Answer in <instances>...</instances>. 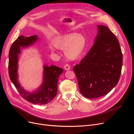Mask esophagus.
I'll use <instances>...</instances> for the list:
<instances>
[{
    "mask_svg": "<svg viewBox=\"0 0 134 134\" xmlns=\"http://www.w3.org/2000/svg\"><path fill=\"white\" fill-rule=\"evenodd\" d=\"M70 68H71V67L68 65V64H66L64 66V69L66 71H68V70H69Z\"/></svg>",
    "mask_w": 134,
    "mask_h": 134,
    "instance_id": "1",
    "label": "esophagus"
}]
</instances>
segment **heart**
Returning a JSON list of instances; mask_svg holds the SVG:
<instances>
[{"label":"heart","instance_id":"obj_1","mask_svg":"<svg viewBox=\"0 0 134 134\" xmlns=\"http://www.w3.org/2000/svg\"><path fill=\"white\" fill-rule=\"evenodd\" d=\"M86 44L82 35L69 34L59 36L54 41V46L61 50H65V55L70 60H75L82 54ZM54 52V49L51 48Z\"/></svg>","mask_w":134,"mask_h":134}]
</instances>
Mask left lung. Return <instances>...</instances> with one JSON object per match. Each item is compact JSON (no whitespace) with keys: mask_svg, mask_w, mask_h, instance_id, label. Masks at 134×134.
<instances>
[{"mask_svg":"<svg viewBox=\"0 0 134 134\" xmlns=\"http://www.w3.org/2000/svg\"><path fill=\"white\" fill-rule=\"evenodd\" d=\"M94 44L74 68L81 93L87 98L108 94L118 82L123 56L119 41L108 27L97 26Z\"/></svg>","mask_w":134,"mask_h":134,"instance_id":"1","label":"left lung"}]
</instances>
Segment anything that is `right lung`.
Segmentation results:
<instances>
[{
    "instance_id": "obj_1",
    "label": "right lung",
    "mask_w": 134,
    "mask_h": 134,
    "mask_svg": "<svg viewBox=\"0 0 134 134\" xmlns=\"http://www.w3.org/2000/svg\"><path fill=\"white\" fill-rule=\"evenodd\" d=\"M38 39L37 35L29 37L20 36L13 42L9 54V73L10 80L24 99L33 104L43 105L51 102L57 94L58 80L60 75L63 73V69L55 65H44L42 84L32 92H29L21 86L18 74L20 48L31 46L36 43Z\"/></svg>"
}]
</instances>
